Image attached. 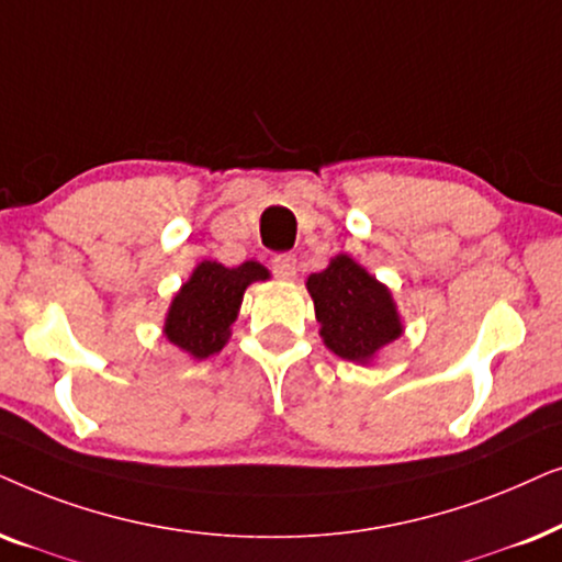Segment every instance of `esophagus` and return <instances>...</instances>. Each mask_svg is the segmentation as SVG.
I'll return each mask as SVG.
<instances>
[{
    "instance_id": "1",
    "label": "esophagus",
    "mask_w": 562,
    "mask_h": 562,
    "mask_svg": "<svg viewBox=\"0 0 562 562\" xmlns=\"http://www.w3.org/2000/svg\"><path fill=\"white\" fill-rule=\"evenodd\" d=\"M272 272L282 280H293L297 272V257L295 254H277L272 259Z\"/></svg>"
}]
</instances>
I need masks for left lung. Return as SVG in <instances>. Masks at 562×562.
Masks as SVG:
<instances>
[{"mask_svg":"<svg viewBox=\"0 0 562 562\" xmlns=\"http://www.w3.org/2000/svg\"><path fill=\"white\" fill-rule=\"evenodd\" d=\"M308 293L321 321L326 347L349 362H368L403 331L393 297L355 259H331L324 272L308 277Z\"/></svg>","mask_w":562,"mask_h":562,"instance_id":"1","label":"left lung"}]
</instances>
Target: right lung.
<instances>
[{
    "instance_id": "1",
    "label": "right lung",
    "mask_w": 562,
    "mask_h": 562,
    "mask_svg": "<svg viewBox=\"0 0 562 562\" xmlns=\"http://www.w3.org/2000/svg\"><path fill=\"white\" fill-rule=\"evenodd\" d=\"M267 277L269 272L259 261H244L236 269L203 261L171 303L164 334L187 355L198 359L215 355L228 339L244 290Z\"/></svg>"
}]
</instances>
